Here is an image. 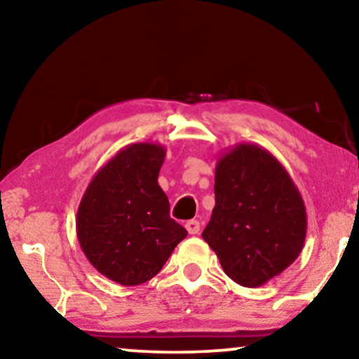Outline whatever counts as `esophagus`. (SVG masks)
Segmentation results:
<instances>
[{"instance_id":"esophagus-1","label":"esophagus","mask_w":359,"mask_h":359,"mask_svg":"<svg viewBox=\"0 0 359 359\" xmlns=\"http://www.w3.org/2000/svg\"><path fill=\"white\" fill-rule=\"evenodd\" d=\"M184 227H186V230H188V232H189L191 235H196V233H199L201 225H199L198 220H188Z\"/></svg>"}]
</instances>
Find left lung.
<instances>
[{
    "label": "left lung",
    "instance_id": "left-lung-1",
    "mask_svg": "<svg viewBox=\"0 0 359 359\" xmlns=\"http://www.w3.org/2000/svg\"><path fill=\"white\" fill-rule=\"evenodd\" d=\"M215 208L203 238L245 287L266 284L296 262L307 232L302 196L266 149L238 144L215 165Z\"/></svg>",
    "mask_w": 359,
    "mask_h": 359
}]
</instances>
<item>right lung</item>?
Returning a JSON list of instances; mask_svg holds the SVG:
<instances>
[{"mask_svg":"<svg viewBox=\"0 0 359 359\" xmlns=\"http://www.w3.org/2000/svg\"><path fill=\"white\" fill-rule=\"evenodd\" d=\"M160 144H132L107 161L83 194L76 235L88 262L122 286H137L160 273L188 232L170 217L158 184L165 161Z\"/></svg>","mask_w":359,"mask_h":359,"instance_id":"add662e5","label":"right lung"}]
</instances>
